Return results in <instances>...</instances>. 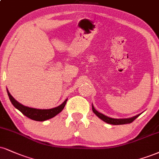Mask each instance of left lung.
I'll return each instance as SVG.
<instances>
[{
    "instance_id": "obj_1",
    "label": "left lung",
    "mask_w": 159,
    "mask_h": 159,
    "mask_svg": "<svg viewBox=\"0 0 159 159\" xmlns=\"http://www.w3.org/2000/svg\"><path fill=\"white\" fill-rule=\"evenodd\" d=\"M93 112H94V113L96 115L98 118H101V120H103V121L107 122V123H108V124H113V125H119V124H126L132 123V122L134 121L135 119H136V118L139 116V115H138V116H134V117H132L129 118L116 119V118H109V117H107V116L103 115L102 113H100V112H98V111L95 110V108L93 107Z\"/></svg>"
}]
</instances>
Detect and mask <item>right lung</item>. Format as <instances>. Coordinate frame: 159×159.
<instances>
[{"mask_svg":"<svg viewBox=\"0 0 159 159\" xmlns=\"http://www.w3.org/2000/svg\"><path fill=\"white\" fill-rule=\"evenodd\" d=\"M7 93H8L10 101L12 102L13 106L15 108L18 109L19 111H20L25 116L30 118V119L35 120V121H46V120L49 119V118L55 117L56 115H58L59 112H61L63 110L66 103V101H67V99L65 100L62 104L57 107L49 109V110H38V109L31 108L24 106V105L20 104V103L15 100L12 95H10L8 90H7Z\"/></svg>","mask_w":159,"mask_h":159,"instance_id":"right-lung-1","label":"right lung"}]
</instances>
